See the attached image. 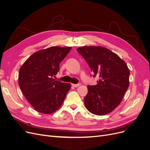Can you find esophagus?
Here are the masks:
<instances>
[{
  "instance_id": "esophagus-1",
  "label": "esophagus",
  "mask_w": 150,
  "mask_h": 150,
  "mask_svg": "<svg viewBox=\"0 0 150 150\" xmlns=\"http://www.w3.org/2000/svg\"><path fill=\"white\" fill-rule=\"evenodd\" d=\"M81 85V84L78 83V84H72V86H73V87H75V88H77L78 87V86H79Z\"/></svg>"
}]
</instances>
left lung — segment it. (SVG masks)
Listing matches in <instances>:
<instances>
[{
    "instance_id": "1",
    "label": "left lung",
    "mask_w": 150,
    "mask_h": 150,
    "mask_svg": "<svg viewBox=\"0 0 150 150\" xmlns=\"http://www.w3.org/2000/svg\"><path fill=\"white\" fill-rule=\"evenodd\" d=\"M77 51L87 62L94 78H99L96 85L88 86L84 105L94 115L108 114L120 104L128 88V67L116 54L104 47L83 46Z\"/></svg>"
}]
</instances>
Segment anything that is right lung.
<instances>
[{"label":"right lung","instance_id":"right-lung-1","mask_svg":"<svg viewBox=\"0 0 150 150\" xmlns=\"http://www.w3.org/2000/svg\"><path fill=\"white\" fill-rule=\"evenodd\" d=\"M71 49V47L53 46L40 50L31 55L20 68L21 90L38 112L52 113L64 102L71 84L53 77L59 71V64Z\"/></svg>","mask_w":150,"mask_h":150}]
</instances>
